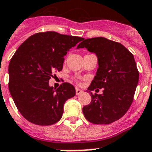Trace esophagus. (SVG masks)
<instances>
[{"label": "esophagus", "instance_id": "1", "mask_svg": "<svg viewBox=\"0 0 152 152\" xmlns=\"http://www.w3.org/2000/svg\"><path fill=\"white\" fill-rule=\"evenodd\" d=\"M82 92H83V91L80 90V89H79V88H76V95H80V94H81Z\"/></svg>", "mask_w": 152, "mask_h": 152}]
</instances>
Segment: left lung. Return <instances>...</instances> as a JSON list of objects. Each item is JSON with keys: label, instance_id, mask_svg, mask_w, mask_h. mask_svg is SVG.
Returning a JSON list of instances; mask_svg holds the SVG:
<instances>
[{"label": "left lung", "instance_id": "1", "mask_svg": "<svg viewBox=\"0 0 152 152\" xmlns=\"http://www.w3.org/2000/svg\"><path fill=\"white\" fill-rule=\"evenodd\" d=\"M80 48L98 57L99 69L88 90L103 88L102 95L91 93V102L83 107V115L96 125L113 123L125 115L133 101L139 80L134 57L123 45L102 37L83 39Z\"/></svg>", "mask_w": 152, "mask_h": 152}]
</instances>
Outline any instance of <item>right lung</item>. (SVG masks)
Returning <instances> with one entry per match:
<instances>
[{
    "instance_id": "1",
    "label": "right lung",
    "mask_w": 152,
    "mask_h": 152,
    "mask_svg": "<svg viewBox=\"0 0 152 152\" xmlns=\"http://www.w3.org/2000/svg\"><path fill=\"white\" fill-rule=\"evenodd\" d=\"M83 39L55 31L39 32L15 51L8 66V89L18 110L28 121L51 125L61 118L64 102L75 96L76 90L69 83L53 89L49 80L55 72L62 70L67 51Z\"/></svg>"
}]
</instances>
